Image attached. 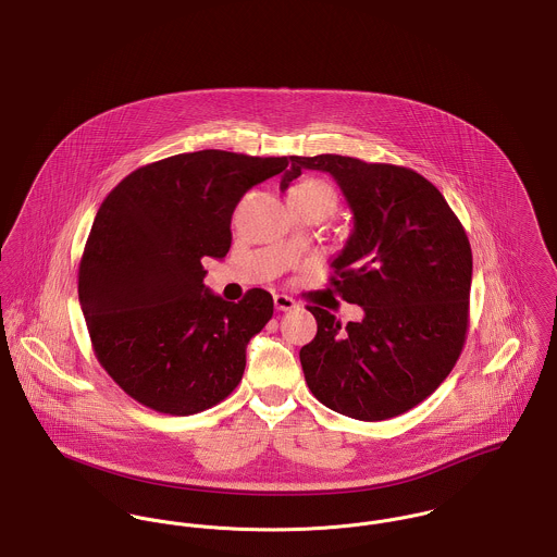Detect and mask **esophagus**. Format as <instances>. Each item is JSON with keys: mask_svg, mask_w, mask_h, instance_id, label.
Listing matches in <instances>:
<instances>
[{"mask_svg": "<svg viewBox=\"0 0 557 557\" xmlns=\"http://www.w3.org/2000/svg\"><path fill=\"white\" fill-rule=\"evenodd\" d=\"M273 302H275V309H277V311H293V309L297 307V300L290 299V297H286V295H275Z\"/></svg>", "mask_w": 557, "mask_h": 557, "instance_id": "obj_1", "label": "esophagus"}]
</instances>
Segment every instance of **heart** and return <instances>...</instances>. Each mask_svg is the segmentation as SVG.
Segmentation results:
<instances>
[{
	"label": "heart",
	"instance_id": "obj_1",
	"mask_svg": "<svg viewBox=\"0 0 557 557\" xmlns=\"http://www.w3.org/2000/svg\"><path fill=\"white\" fill-rule=\"evenodd\" d=\"M290 203L315 206V208H320L324 214L329 215L333 214L335 208H337V193L324 180L307 177V180H300L299 184L293 186ZM284 246L290 250V255L295 252V244L293 242H286Z\"/></svg>",
	"mask_w": 557,
	"mask_h": 557
}]
</instances>
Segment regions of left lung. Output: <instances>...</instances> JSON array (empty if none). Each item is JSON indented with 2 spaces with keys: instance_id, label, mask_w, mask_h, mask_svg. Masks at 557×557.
<instances>
[{
  "instance_id": "1",
  "label": "left lung",
  "mask_w": 557,
  "mask_h": 557,
  "mask_svg": "<svg viewBox=\"0 0 557 557\" xmlns=\"http://www.w3.org/2000/svg\"><path fill=\"white\" fill-rule=\"evenodd\" d=\"M302 170L329 172L354 214L331 262V286L360 305V322L307 307L318 322L300 347L311 394L364 422L396 418L443 384L467 342L472 252L445 197L413 170L342 154L290 157L280 188Z\"/></svg>"
}]
</instances>
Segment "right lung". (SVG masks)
Listing matches in <instances>:
<instances>
[{
    "mask_svg": "<svg viewBox=\"0 0 557 557\" xmlns=\"http://www.w3.org/2000/svg\"><path fill=\"white\" fill-rule=\"evenodd\" d=\"M286 168V157L184 152L128 173L103 199L78 297L99 364L144 407L193 416L242 382L273 299L262 288L215 297L201 258L226 257L242 197Z\"/></svg>",
    "mask_w": 557,
    "mask_h": 557,
    "instance_id": "add662e5",
    "label": "right lung"
}]
</instances>
